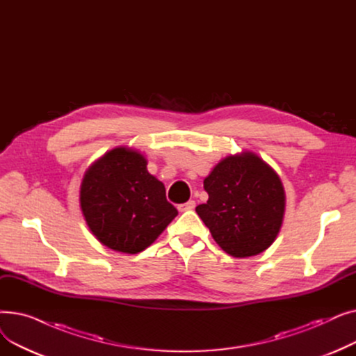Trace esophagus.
I'll list each match as a JSON object with an SVG mask.
<instances>
[{"instance_id": "1", "label": "esophagus", "mask_w": 356, "mask_h": 356, "mask_svg": "<svg viewBox=\"0 0 356 356\" xmlns=\"http://www.w3.org/2000/svg\"><path fill=\"white\" fill-rule=\"evenodd\" d=\"M195 207H196V202H195V200H189V202H186V203H183V204H179V211H180V212L193 211Z\"/></svg>"}]
</instances>
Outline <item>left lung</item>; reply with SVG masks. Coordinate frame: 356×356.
<instances>
[{
  "label": "left lung",
  "instance_id": "1",
  "mask_svg": "<svg viewBox=\"0 0 356 356\" xmlns=\"http://www.w3.org/2000/svg\"><path fill=\"white\" fill-rule=\"evenodd\" d=\"M207 203L196 212L227 254L247 258L266 251L283 225L286 192L274 168L252 152L222 159L203 180Z\"/></svg>",
  "mask_w": 356,
  "mask_h": 356
}]
</instances>
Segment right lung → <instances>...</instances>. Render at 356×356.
<instances>
[{
  "label": "right lung",
  "instance_id": "right-lung-1",
  "mask_svg": "<svg viewBox=\"0 0 356 356\" xmlns=\"http://www.w3.org/2000/svg\"><path fill=\"white\" fill-rule=\"evenodd\" d=\"M79 200L93 236L124 254L144 251L177 215L164 184L148 173L147 159L128 147L111 149L89 165Z\"/></svg>",
  "mask_w": 356,
  "mask_h": 356
}]
</instances>
